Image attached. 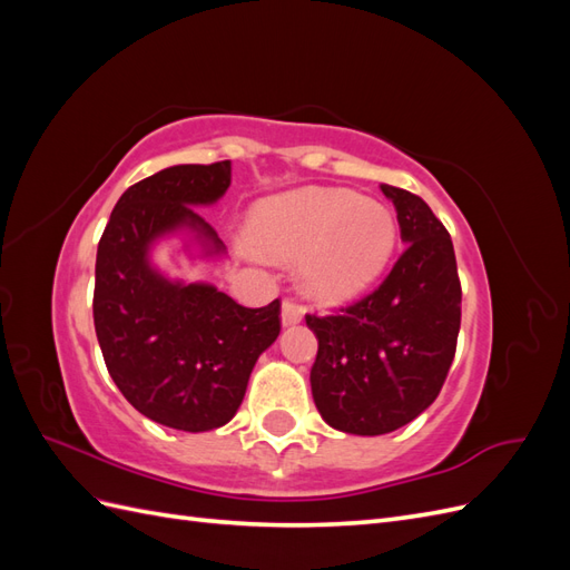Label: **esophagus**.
<instances>
[{
	"mask_svg": "<svg viewBox=\"0 0 570 570\" xmlns=\"http://www.w3.org/2000/svg\"><path fill=\"white\" fill-rule=\"evenodd\" d=\"M302 316H304V308L295 299H285L283 302V312H281L283 325H295V323L302 321Z\"/></svg>",
	"mask_w": 570,
	"mask_h": 570,
	"instance_id": "34e87169",
	"label": "esophagus"
}]
</instances>
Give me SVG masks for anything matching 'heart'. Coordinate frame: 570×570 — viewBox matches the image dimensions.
Returning <instances> with one entry per match:
<instances>
[{"label": "heart", "mask_w": 570, "mask_h": 570, "mask_svg": "<svg viewBox=\"0 0 570 570\" xmlns=\"http://www.w3.org/2000/svg\"><path fill=\"white\" fill-rule=\"evenodd\" d=\"M249 239L271 256H302L308 295L344 302L368 289L387 268L396 220L385 204L350 189L306 187L258 204Z\"/></svg>", "instance_id": "heart-1"}]
</instances>
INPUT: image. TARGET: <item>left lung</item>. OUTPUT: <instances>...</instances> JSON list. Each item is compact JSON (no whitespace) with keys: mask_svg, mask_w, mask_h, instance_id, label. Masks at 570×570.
<instances>
[{"mask_svg":"<svg viewBox=\"0 0 570 570\" xmlns=\"http://www.w3.org/2000/svg\"><path fill=\"white\" fill-rule=\"evenodd\" d=\"M381 189L394 204L406 249L364 299L335 316L306 314L318 337L316 409L327 425L352 435L392 433L438 400L461 325L450 233L419 195Z\"/></svg>","mask_w":570,"mask_h":570,"instance_id":"obj_1","label":"left lung"}]
</instances>
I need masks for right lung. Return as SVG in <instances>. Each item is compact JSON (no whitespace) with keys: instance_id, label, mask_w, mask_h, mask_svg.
Instances as JSON below:
<instances>
[{"instance_id":"right-lung-1","label":"right lung","mask_w":570,"mask_h":570,"mask_svg":"<svg viewBox=\"0 0 570 570\" xmlns=\"http://www.w3.org/2000/svg\"><path fill=\"white\" fill-rule=\"evenodd\" d=\"M230 185V161L183 164L130 185L101 233L95 331L109 375L142 416L204 433L243 404L256 358L281 335V299L247 308L206 283H174L151 268L157 237L189 228L206 254L223 243L195 206Z\"/></svg>"}]
</instances>
